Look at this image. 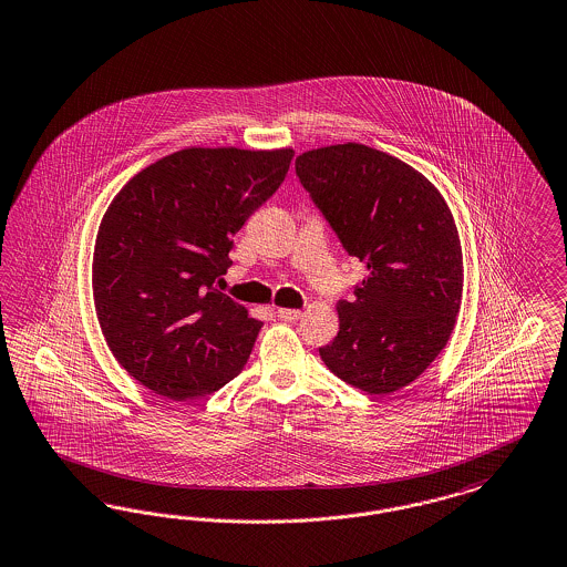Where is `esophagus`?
Returning a JSON list of instances; mask_svg holds the SVG:
<instances>
[{
  "label": "esophagus",
  "mask_w": 567,
  "mask_h": 567,
  "mask_svg": "<svg viewBox=\"0 0 567 567\" xmlns=\"http://www.w3.org/2000/svg\"><path fill=\"white\" fill-rule=\"evenodd\" d=\"M278 318L280 320H287V322H293L297 318H301V310H289V308H278Z\"/></svg>",
  "instance_id": "34e87169"
}]
</instances>
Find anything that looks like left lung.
<instances>
[{
	"mask_svg": "<svg viewBox=\"0 0 567 567\" xmlns=\"http://www.w3.org/2000/svg\"><path fill=\"white\" fill-rule=\"evenodd\" d=\"M295 173L367 278L338 303L340 331L318 348L346 384L390 394L439 357L462 303L452 210L422 173L361 143L295 159Z\"/></svg>",
	"mask_w": 567,
	"mask_h": 567,
	"instance_id": "8db88e82",
	"label": "left lung"
}]
</instances>
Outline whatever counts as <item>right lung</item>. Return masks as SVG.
Listing matches in <instances>:
<instances>
[{
    "label": "right lung",
    "instance_id": "obj_1",
    "mask_svg": "<svg viewBox=\"0 0 567 567\" xmlns=\"http://www.w3.org/2000/svg\"><path fill=\"white\" fill-rule=\"evenodd\" d=\"M295 152L187 147L136 173L107 206L94 310L136 382L173 401L215 392L249 361L261 322L215 289L234 234L285 182Z\"/></svg>",
    "mask_w": 567,
    "mask_h": 567
}]
</instances>
